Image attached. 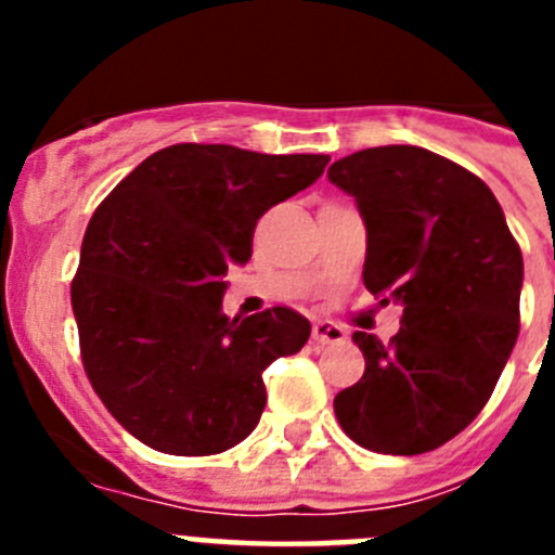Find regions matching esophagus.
<instances>
[{"instance_id":"obj_1","label":"esophagus","mask_w":555,"mask_h":555,"mask_svg":"<svg viewBox=\"0 0 555 555\" xmlns=\"http://www.w3.org/2000/svg\"><path fill=\"white\" fill-rule=\"evenodd\" d=\"M311 336H313V341H317V345H341V341L347 338L341 327L333 325V322H325V320L313 322Z\"/></svg>"}]
</instances>
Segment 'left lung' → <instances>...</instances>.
I'll return each mask as SVG.
<instances>
[{"label":"left lung","instance_id":"left-lung-1","mask_svg":"<svg viewBox=\"0 0 555 555\" xmlns=\"http://www.w3.org/2000/svg\"><path fill=\"white\" fill-rule=\"evenodd\" d=\"M366 224L364 286L400 302L389 345L356 331L366 370L333 411L375 453L442 448L492 397L519 333L522 253L489 185L464 166L391 144L327 169Z\"/></svg>","mask_w":555,"mask_h":555}]
</instances>
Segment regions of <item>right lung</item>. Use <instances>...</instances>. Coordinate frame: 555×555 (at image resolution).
Returning a JSON list of instances; mask_svg holds the SVG:
<instances>
[{
  "label": "right lung",
  "instance_id": "add662e5",
  "mask_svg": "<svg viewBox=\"0 0 555 555\" xmlns=\"http://www.w3.org/2000/svg\"><path fill=\"white\" fill-rule=\"evenodd\" d=\"M327 160L171 144L94 210L72 281L82 366L146 448L214 455L253 434L267 405L263 370L300 352L311 322L283 306L230 320L224 274L249 261L258 219Z\"/></svg>",
  "mask_w": 555,
  "mask_h": 555
}]
</instances>
